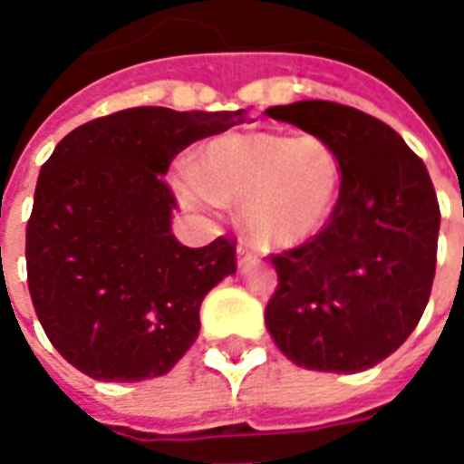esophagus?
<instances>
[{"label":"esophagus","mask_w":464,"mask_h":464,"mask_svg":"<svg viewBox=\"0 0 464 464\" xmlns=\"http://www.w3.org/2000/svg\"><path fill=\"white\" fill-rule=\"evenodd\" d=\"M236 256H238V268H246V266H251V263H256V253L248 248V246H238V251H236Z\"/></svg>","instance_id":"obj_1"}]
</instances>
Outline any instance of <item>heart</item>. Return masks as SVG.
<instances>
[{"label":"heart","mask_w":464,"mask_h":464,"mask_svg":"<svg viewBox=\"0 0 464 464\" xmlns=\"http://www.w3.org/2000/svg\"><path fill=\"white\" fill-rule=\"evenodd\" d=\"M341 156L331 143L303 133L231 131L193 153L181 198L241 206L243 223L268 248H295L323 231L338 203Z\"/></svg>","instance_id":"obj_1"}]
</instances>
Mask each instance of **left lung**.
Returning a JSON list of instances; mask_svg holds the SVG:
<instances>
[{"label": "left lung", "instance_id": "left-lung-1", "mask_svg": "<svg viewBox=\"0 0 464 464\" xmlns=\"http://www.w3.org/2000/svg\"><path fill=\"white\" fill-rule=\"evenodd\" d=\"M266 114L325 139L343 166L323 231L271 258L278 288L266 328L301 368H372L408 341L430 301L440 206L428 169L398 131L353 106L311 99Z\"/></svg>", "mask_w": 464, "mask_h": 464}]
</instances>
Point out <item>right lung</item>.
Wrapping results in <instances>:
<instances>
[{
	"label": "right lung",
	"mask_w": 464,
	"mask_h": 464,
	"mask_svg": "<svg viewBox=\"0 0 464 464\" xmlns=\"http://www.w3.org/2000/svg\"><path fill=\"white\" fill-rule=\"evenodd\" d=\"M243 121V109H123L66 133L42 166L26 281L46 338L84 375L159 378L198 338L206 293L236 273V243L176 241L163 176L186 146Z\"/></svg>",
	"instance_id": "1"
}]
</instances>
